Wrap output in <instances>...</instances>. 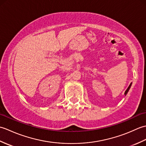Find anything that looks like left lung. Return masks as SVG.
Here are the masks:
<instances>
[{
	"label": "left lung",
	"instance_id": "left-lung-1",
	"mask_svg": "<svg viewBox=\"0 0 146 146\" xmlns=\"http://www.w3.org/2000/svg\"><path fill=\"white\" fill-rule=\"evenodd\" d=\"M131 84H132V83H131V84H130V85L129 86V87L127 88V90H126V91L125 92V95H127V92H129V89H130V88H131Z\"/></svg>",
	"mask_w": 146,
	"mask_h": 146
}]
</instances>
